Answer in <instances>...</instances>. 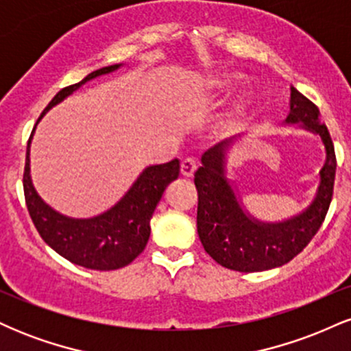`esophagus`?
Instances as JSON below:
<instances>
[{"label": "esophagus", "mask_w": 351, "mask_h": 351, "mask_svg": "<svg viewBox=\"0 0 351 351\" xmlns=\"http://www.w3.org/2000/svg\"><path fill=\"white\" fill-rule=\"evenodd\" d=\"M196 171V160L193 156H188L181 162V175L186 176V178H191Z\"/></svg>", "instance_id": "34e87169"}]
</instances>
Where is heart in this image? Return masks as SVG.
<instances>
[{"instance_id": "1", "label": "heart", "mask_w": 351, "mask_h": 351, "mask_svg": "<svg viewBox=\"0 0 351 351\" xmlns=\"http://www.w3.org/2000/svg\"><path fill=\"white\" fill-rule=\"evenodd\" d=\"M236 79H237V75H234V74L213 75V77H209L203 82V90L206 92V94H219V92L228 90V88L236 82ZM247 104H249L247 94L239 95V97L234 100V104L231 106V110H229V114L226 115L228 127H232V125H236L237 122H239L241 115H243L245 112V108H247Z\"/></svg>"}]
</instances>
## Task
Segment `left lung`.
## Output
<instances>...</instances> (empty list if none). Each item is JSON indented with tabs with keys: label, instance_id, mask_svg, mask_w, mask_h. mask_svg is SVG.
Here are the masks:
<instances>
[{
	"label": "left lung",
	"instance_id": "obj_1",
	"mask_svg": "<svg viewBox=\"0 0 351 351\" xmlns=\"http://www.w3.org/2000/svg\"><path fill=\"white\" fill-rule=\"evenodd\" d=\"M287 123H302L325 145L320 186L313 203L300 215L282 223H263L244 211L226 180L224 162L229 142L217 143L201 156L195 173L198 189V236L217 264L231 271L261 272L280 267L304 251L324 223L333 196L337 158L327 125L322 123L320 110L313 102L291 88V112Z\"/></svg>",
	"mask_w": 351,
	"mask_h": 351
}]
</instances>
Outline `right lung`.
Segmentation results:
<instances>
[{
	"instance_id": "obj_1",
	"label": "right lung",
	"mask_w": 351,
	"mask_h": 351,
	"mask_svg": "<svg viewBox=\"0 0 351 351\" xmlns=\"http://www.w3.org/2000/svg\"><path fill=\"white\" fill-rule=\"evenodd\" d=\"M119 67L120 64L102 67L90 72L87 77L74 86L64 87L54 95L49 106L44 108L39 120L49 108L62 102L67 95L77 90L88 80L108 74ZM33 134L27 142L23 188L27 211L44 243L51 245L64 259L94 271H115L130 264L136 256L142 254L148 243L150 219L156 204L162 199L165 188L173 180L178 178V160L175 158L168 163L145 168L127 195L104 215L90 219H74L59 215L58 211L47 206L36 193L29 175V145Z\"/></svg>"
}]
</instances>
